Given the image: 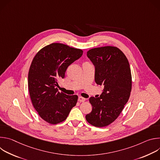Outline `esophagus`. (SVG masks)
Segmentation results:
<instances>
[{
  "label": "esophagus",
  "instance_id": "esophagus-1",
  "mask_svg": "<svg viewBox=\"0 0 160 160\" xmlns=\"http://www.w3.org/2000/svg\"><path fill=\"white\" fill-rule=\"evenodd\" d=\"M78 101H79V102H84L85 101V98H82V97H78Z\"/></svg>",
  "mask_w": 160,
  "mask_h": 160
}]
</instances>
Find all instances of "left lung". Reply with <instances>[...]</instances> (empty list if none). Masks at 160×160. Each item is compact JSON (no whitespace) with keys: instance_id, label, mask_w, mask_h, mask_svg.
I'll list each match as a JSON object with an SVG mask.
<instances>
[{"instance_id":"8db88e82","label":"left lung","mask_w":160,"mask_h":160,"mask_svg":"<svg viewBox=\"0 0 160 160\" xmlns=\"http://www.w3.org/2000/svg\"><path fill=\"white\" fill-rule=\"evenodd\" d=\"M87 56L95 66L96 83L104 89L99 98H89L92 109L85 118L91 125L103 127L118 118L128 102L132 89L130 64L116 47L92 49Z\"/></svg>"}]
</instances>
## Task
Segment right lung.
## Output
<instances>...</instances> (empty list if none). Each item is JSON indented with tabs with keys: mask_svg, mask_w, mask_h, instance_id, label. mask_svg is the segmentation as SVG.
Wrapping results in <instances>:
<instances>
[{
	"mask_svg": "<svg viewBox=\"0 0 160 160\" xmlns=\"http://www.w3.org/2000/svg\"><path fill=\"white\" fill-rule=\"evenodd\" d=\"M82 54L81 49L53 43L39 51L32 62L28 73L30 98L39 116L49 123L64 121L77 102V95L59 92L57 86L68 67Z\"/></svg>",
	"mask_w": 160,
	"mask_h": 160,
	"instance_id": "obj_1",
	"label": "right lung"
}]
</instances>
